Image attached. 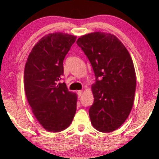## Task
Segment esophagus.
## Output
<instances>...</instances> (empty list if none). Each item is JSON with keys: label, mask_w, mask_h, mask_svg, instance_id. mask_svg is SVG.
Masks as SVG:
<instances>
[{"label": "esophagus", "mask_w": 159, "mask_h": 159, "mask_svg": "<svg viewBox=\"0 0 159 159\" xmlns=\"http://www.w3.org/2000/svg\"><path fill=\"white\" fill-rule=\"evenodd\" d=\"M82 93H83V91L82 90H79V91H78L77 95H78V96H79V98H80V97L82 95Z\"/></svg>", "instance_id": "obj_1"}]
</instances>
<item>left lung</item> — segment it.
Masks as SVG:
<instances>
[{
    "label": "left lung",
    "mask_w": 159,
    "mask_h": 159,
    "mask_svg": "<svg viewBox=\"0 0 159 159\" xmlns=\"http://www.w3.org/2000/svg\"><path fill=\"white\" fill-rule=\"evenodd\" d=\"M76 43L95 76L94 102L89 109L91 123L97 130L110 133L125 122L133 105L136 75L133 60L124 45L111 34H86Z\"/></svg>",
    "instance_id": "obj_1"
}]
</instances>
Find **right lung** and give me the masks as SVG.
I'll return each mask as SVG.
<instances>
[{
	"label": "right lung",
	"instance_id": "1",
	"mask_svg": "<svg viewBox=\"0 0 159 159\" xmlns=\"http://www.w3.org/2000/svg\"><path fill=\"white\" fill-rule=\"evenodd\" d=\"M76 36L53 33L43 37L29 54L25 69V89L32 112L45 130L60 132L71 124L77 96L65 83L63 61Z\"/></svg>",
	"mask_w": 159,
	"mask_h": 159
}]
</instances>
